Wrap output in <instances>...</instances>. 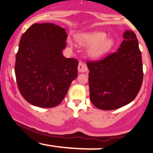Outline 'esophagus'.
I'll return each instance as SVG.
<instances>
[{
	"label": "esophagus",
	"instance_id": "1",
	"mask_svg": "<svg viewBox=\"0 0 153 153\" xmlns=\"http://www.w3.org/2000/svg\"><path fill=\"white\" fill-rule=\"evenodd\" d=\"M78 70L79 73H85L88 71V68L86 66V64L82 62H79Z\"/></svg>",
	"mask_w": 153,
	"mask_h": 153
}]
</instances>
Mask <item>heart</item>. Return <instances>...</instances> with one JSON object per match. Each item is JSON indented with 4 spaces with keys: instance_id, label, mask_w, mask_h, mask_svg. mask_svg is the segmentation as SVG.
Segmentation results:
<instances>
[{
    "instance_id": "heart-1",
    "label": "heart",
    "mask_w": 153,
    "mask_h": 153,
    "mask_svg": "<svg viewBox=\"0 0 153 153\" xmlns=\"http://www.w3.org/2000/svg\"><path fill=\"white\" fill-rule=\"evenodd\" d=\"M78 42L81 45L91 47L88 54L93 58H99L108 53L113 48L115 41L112 37H107L102 31L83 33L78 35Z\"/></svg>"
}]
</instances>
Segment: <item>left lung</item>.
<instances>
[{
	"label": "left lung",
	"instance_id": "obj_1",
	"mask_svg": "<svg viewBox=\"0 0 153 153\" xmlns=\"http://www.w3.org/2000/svg\"><path fill=\"white\" fill-rule=\"evenodd\" d=\"M117 52L96 62H87L90 99L101 110H114L135 99L143 79L139 42L132 31L127 30Z\"/></svg>",
	"mask_w": 153,
	"mask_h": 153
}]
</instances>
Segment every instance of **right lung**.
<instances>
[{
  "mask_svg": "<svg viewBox=\"0 0 153 153\" xmlns=\"http://www.w3.org/2000/svg\"><path fill=\"white\" fill-rule=\"evenodd\" d=\"M67 38L65 29L52 23H36L22 34L15 74L21 94L31 104L57 106L78 76V61L62 54Z\"/></svg>",
  "mask_w": 153,
  "mask_h": 153,
  "instance_id": "obj_1",
  "label": "right lung"
}]
</instances>
